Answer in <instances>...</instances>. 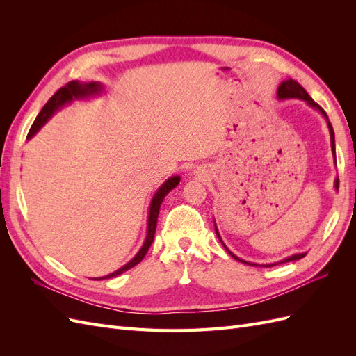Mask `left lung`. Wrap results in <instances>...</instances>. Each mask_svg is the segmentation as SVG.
Instances as JSON below:
<instances>
[{
    "label": "left lung",
    "mask_w": 356,
    "mask_h": 356,
    "mask_svg": "<svg viewBox=\"0 0 356 356\" xmlns=\"http://www.w3.org/2000/svg\"><path fill=\"white\" fill-rule=\"evenodd\" d=\"M277 99H303V101H306L310 106H314L315 110H318L322 115L325 117V120H327V124H328V129H330V138H331V149H332V156L336 157V144H334V131H332V126H331V123H330V120H328V115H327V113L321 108V106L310 98L309 96V93L303 89V86L301 84H298L296 80H293V79H288V80H285V81H282L281 84H279V88H277ZM334 187H336V190H339V178L334 181ZM215 232H217V236L220 238V234H218V230H217V225H215ZM220 241H221V238H220ZM221 243H222V241H221ZM224 245V243H222ZM224 248H225V251H227L234 260H239L241 263H245V264H250V266H258V264H255V263H248V261H243V260H241L239 257H236L227 246L224 245ZM306 255V252H301V254H294V255H291V257H288V258H284V260H281V261H277V263H272V264H266L264 267H270V266H276V264H281V263H288V261H296V260H300V258H303Z\"/></svg>",
    "instance_id": "left-lung-1"
}]
</instances>
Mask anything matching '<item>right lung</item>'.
<instances>
[{"mask_svg": "<svg viewBox=\"0 0 356 356\" xmlns=\"http://www.w3.org/2000/svg\"><path fill=\"white\" fill-rule=\"evenodd\" d=\"M102 90V86L101 83H80L77 80L74 81H70L68 84L63 86V88H60L55 95L51 96V98L47 101V104L42 106V110L40 111V114L37 115L35 122L32 123L31 129H29V134H28V139H31L32 136H34L41 126L44 124L49 118L55 114L59 108H62L63 105L65 104H70L71 101L74 99H83V98H89V96H93V95H99V92ZM179 177H170L169 179H166L163 184H161V187L156 191V195L153 196L152 199V203H149V211H148V227H147V238L144 241V245L141 250L138 251V254L132 258L131 261H129L127 264H124L123 267L118 268V270L106 275V276H102V277H98L99 281L101 279H110V277H114V276H118L122 275L123 272L129 270V268H132L134 266H136L139 261H143V258L145 257L148 248L152 246L153 243V239H154V233H156V225H157V217H159V211H160V204L161 202H163L165 196L168 195V193L175 188L178 184H179Z\"/></svg>", "mask_w": 356, "mask_h": 356, "instance_id": "obj_1", "label": "right lung"}]
</instances>
